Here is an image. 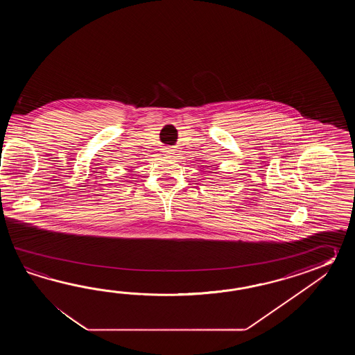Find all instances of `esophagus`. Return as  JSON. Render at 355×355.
Instances as JSON below:
<instances>
[{
	"instance_id": "1",
	"label": "esophagus",
	"mask_w": 355,
	"mask_h": 355,
	"mask_svg": "<svg viewBox=\"0 0 355 355\" xmlns=\"http://www.w3.org/2000/svg\"><path fill=\"white\" fill-rule=\"evenodd\" d=\"M167 155H173V153H174V151H173V150H168V148H167L166 151Z\"/></svg>"
}]
</instances>
